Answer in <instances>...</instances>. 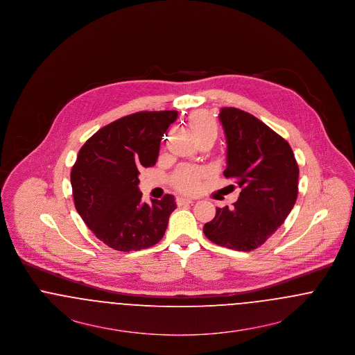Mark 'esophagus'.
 <instances>
[{"label": "esophagus", "mask_w": 355, "mask_h": 355, "mask_svg": "<svg viewBox=\"0 0 355 355\" xmlns=\"http://www.w3.org/2000/svg\"><path fill=\"white\" fill-rule=\"evenodd\" d=\"M175 202H177L178 206H184V205H190V203H193V200L186 198V197H178V198L175 200Z\"/></svg>", "instance_id": "esophagus-1"}]
</instances>
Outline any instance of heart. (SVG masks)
<instances>
[{
  "instance_id": "obj_1",
  "label": "heart",
  "mask_w": 355,
  "mask_h": 355,
  "mask_svg": "<svg viewBox=\"0 0 355 355\" xmlns=\"http://www.w3.org/2000/svg\"><path fill=\"white\" fill-rule=\"evenodd\" d=\"M190 126L194 132L197 138L205 137V135H217L218 126L214 119L206 113V112H198L194 113L190 117ZM202 171L201 170L191 169V168H182L178 170L173 177L174 186L185 193H194L198 190L201 185Z\"/></svg>"
}]
</instances>
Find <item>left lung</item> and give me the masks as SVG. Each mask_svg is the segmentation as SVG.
Wrapping results in <instances>:
<instances>
[{
  "instance_id": "8db88e82",
  "label": "left lung",
  "mask_w": 355,
  "mask_h": 355,
  "mask_svg": "<svg viewBox=\"0 0 355 355\" xmlns=\"http://www.w3.org/2000/svg\"><path fill=\"white\" fill-rule=\"evenodd\" d=\"M220 121L227 144L226 178L242 189L234 203L217 207L205 223L211 242L238 252H252L286 220L298 196L300 169L286 139L253 114L222 107Z\"/></svg>"
}]
</instances>
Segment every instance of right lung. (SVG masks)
I'll return each mask as SVG.
<instances>
[{"instance_id":"add662e5","label":"right lung","mask_w":355,"mask_h":355,"mask_svg":"<svg viewBox=\"0 0 355 355\" xmlns=\"http://www.w3.org/2000/svg\"><path fill=\"white\" fill-rule=\"evenodd\" d=\"M175 110L138 112L92 135L71 168L74 205L87 227L119 252H137L158 243L166 232L174 197L142 202L138 174L155 165L159 145Z\"/></svg>"}]
</instances>
